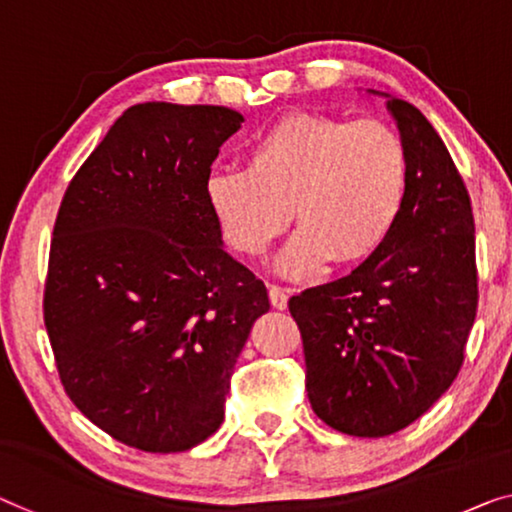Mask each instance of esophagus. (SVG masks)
Here are the masks:
<instances>
[{
    "label": "esophagus",
    "instance_id": "34e87169",
    "mask_svg": "<svg viewBox=\"0 0 512 512\" xmlns=\"http://www.w3.org/2000/svg\"><path fill=\"white\" fill-rule=\"evenodd\" d=\"M269 299H271V305L276 310H285L287 308V292L282 287H278V285H271L269 287Z\"/></svg>",
    "mask_w": 512,
    "mask_h": 512
}]
</instances>
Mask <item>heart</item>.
<instances>
[{"label": "heart", "instance_id": "b5f03b06", "mask_svg": "<svg viewBox=\"0 0 512 512\" xmlns=\"http://www.w3.org/2000/svg\"><path fill=\"white\" fill-rule=\"evenodd\" d=\"M407 183V147L391 126L299 112L257 137L248 170L211 172L204 193L227 246L250 257L269 250L292 211L299 230L276 266L303 278L329 259L352 266L379 253Z\"/></svg>", "mask_w": 512, "mask_h": 512}]
</instances>
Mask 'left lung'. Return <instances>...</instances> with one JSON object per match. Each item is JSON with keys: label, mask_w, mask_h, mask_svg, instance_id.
Returning <instances> with one entry per match:
<instances>
[{"label": "left lung", "mask_w": 512, "mask_h": 512, "mask_svg": "<svg viewBox=\"0 0 512 512\" xmlns=\"http://www.w3.org/2000/svg\"><path fill=\"white\" fill-rule=\"evenodd\" d=\"M370 94L407 147L402 216L349 276L289 299L312 411L352 437H388L451 388L478 308L474 213L446 144L411 103Z\"/></svg>", "instance_id": "left-lung-1"}]
</instances>
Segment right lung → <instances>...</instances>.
<instances>
[{"label":"right lung","instance_id":"right-lung-1","mask_svg":"<svg viewBox=\"0 0 512 512\" xmlns=\"http://www.w3.org/2000/svg\"><path fill=\"white\" fill-rule=\"evenodd\" d=\"M241 124L220 105H133L61 200L43 299L61 384L140 451L181 453L218 430L236 358L271 308L204 193Z\"/></svg>","mask_w":512,"mask_h":512}]
</instances>
